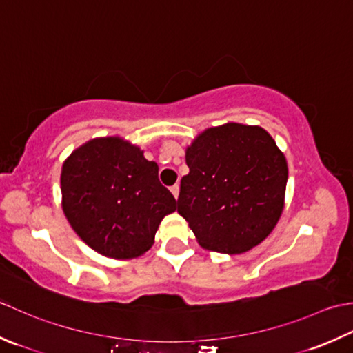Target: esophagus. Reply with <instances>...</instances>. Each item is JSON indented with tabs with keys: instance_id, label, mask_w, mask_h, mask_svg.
<instances>
[{
	"instance_id": "obj_1",
	"label": "esophagus",
	"mask_w": 353,
	"mask_h": 353,
	"mask_svg": "<svg viewBox=\"0 0 353 353\" xmlns=\"http://www.w3.org/2000/svg\"><path fill=\"white\" fill-rule=\"evenodd\" d=\"M170 192H172V195H174V196L178 199V195H179V185H178V184L172 185V187H170Z\"/></svg>"
}]
</instances>
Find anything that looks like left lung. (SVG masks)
<instances>
[{"instance_id":"1","label":"left lung","mask_w":353,"mask_h":353,"mask_svg":"<svg viewBox=\"0 0 353 353\" xmlns=\"http://www.w3.org/2000/svg\"><path fill=\"white\" fill-rule=\"evenodd\" d=\"M178 213L203 248L241 254L259 245L282 214L288 164L261 126L225 123L185 149Z\"/></svg>"}]
</instances>
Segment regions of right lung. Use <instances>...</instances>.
Here are the masks:
<instances>
[{"label": "right lung", "instance_id": "right-lung-1", "mask_svg": "<svg viewBox=\"0 0 353 353\" xmlns=\"http://www.w3.org/2000/svg\"><path fill=\"white\" fill-rule=\"evenodd\" d=\"M62 210L77 236L97 253L134 259L152 247L176 199L158 179V164L120 139L100 137L63 161Z\"/></svg>", "mask_w": 353, "mask_h": 353}]
</instances>
